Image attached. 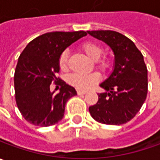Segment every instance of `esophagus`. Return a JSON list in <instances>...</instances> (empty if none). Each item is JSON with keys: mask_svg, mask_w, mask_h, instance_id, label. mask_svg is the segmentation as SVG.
Segmentation results:
<instances>
[{"mask_svg": "<svg viewBox=\"0 0 160 160\" xmlns=\"http://www.w3.org/2000/svg\"><path fill=\"white\" fill-rule=\"evenodd\" d=\"M86 93H87V91H84V90H77V94H78L79 96H81V95H85Z\"/></svg>", "mask_w": 160, "mask_h": 160, "instance_id": "esophagus-1", "label": "esophagus"}]
</instances>
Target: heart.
Masks as SVG:
<instances>
[{"label": "heart", "instance_id": "heart-1", "mask_svg": "<svg viewBox=\"0 0 160 160\" xmlns=\"http://www.w3.org/2000/svg\"><path fill=\"white\" fill-rule=\"evenodd\" d=\"M81 50L87 57L95 61V65L97 69L102 72H106L111 66V61L107 58H101L102 53V47L96 42H84L80 46ZM69 54L67 51H63L58 60L60 70L66 71L68 69ZM100 80V76L97 72H92L89 74H72L68 78V83L78 90H87L92 88Z\"/></svg>", "mask_w": 160, "mask_h": 160}]
</instances>
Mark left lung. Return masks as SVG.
<instances>
[{
    "mask_svg": "<svg viewBox=\"0 0 160 160\" xmlns=\"http://www.w3.org/2000/svg\"><path fill=\"white\" fill-rule=\"evenodd\" d=\"M88 33L105 42L115 56L112 74L100 84L105 92L98 94V101L89 107V112L102 124H125L140 111L147 97L148 72L143 56L134 42L118 32Z\"/></svg>",
    "mask_w": 160,
    "mask_h": 160,
    "instance_id": "1",
    "label": "left lung"
}]
</instances>
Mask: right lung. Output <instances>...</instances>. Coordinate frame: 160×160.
Wrapping results in <instances>:
<instances>
[{
	"label": "right lung",
	"instance_id": "1",
	"mask_svg": "<svg viewBox=\"0 0 160 160\" xmlns=\"http://www.w3.org/2000/svg\"><path fill=\"white\" fill-rule=\"evenodd\" d=\"M86 35L84 31L47 32L29 42L21 53L15 70V94L18 108L26 121L49 127L63 118L65 103L77 92L57 77L59 57L72 43ZM52 82H60L58 94L50 91Z\"/></svg>",
	"mask_w": 160,
	"mask_h": 160
}]
</instances>
